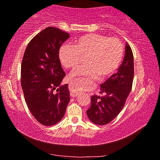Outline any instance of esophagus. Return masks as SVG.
<instances>
[{"label":"esophagus","mask_w":160,"mask_h":160,"mask_svg":"<svg viewBox=\"0 0 160 160\" xmlns=\"http://www.w3.org/2000/svg\"><path fill=\"white\" fill-rule=\"evenodd\" d=\"M80 93L78 92H71V93H70V95H71V97L72 98H75V97H77V96L79 95Z\"/></svg>","instance_id":"obj_1"}]
</instances>
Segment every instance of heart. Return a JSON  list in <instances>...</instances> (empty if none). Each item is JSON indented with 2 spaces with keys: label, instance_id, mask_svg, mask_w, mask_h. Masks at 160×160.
Masks as SVG:
<instances>
[{
  "label": "heart",
  "instance_id": "obj_1",
  "mask_svg": "<svg viewBox=\"0 0 160 160\" xmlns=\"http://www.w3.org/2000/svg\"><path fill=\"white\" fill-rule=\"evenodd\" d=\"M124 46L119 38L98 33L78 37L73 44H63L59 49V58L66 69H75L85 57L87 65L72 73L71 84L76 90L89 88L91 81L100 76H112L124 58Z\"/></svg>",
  "mask_w": 160,
  "mask_h": 160
}]
</instances>
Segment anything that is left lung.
I'll list each match as a JSON object with an SVG mask.
<instances>
[{"instance_id":"8db88e82","label":"left lung","mask_w":160,"mask_h":160,"mask_svg":"<svg viewBox=\"0 0 160 160\" xmlns=\"http://www.w3.org/2000/svg\"><path fill=\"white\" fill-rule=\"evenodd\" d=\"M133 77V54L131 47L127 44L125 55L119 71L100 85V93L104 96H92L91 106L87 114L94 124L105 125L117 117L132 89Z\"/></svg>"}]
</instances>
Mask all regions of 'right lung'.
I'll use <instances>...</instances> for the list:
<instances>
[{"label": "right lung", "mask_w": 160, "mask_h": 160, "mask_svg": "<svg viewBox=\"0 0 160 160\" xmlns=\"http://www.w3.org/2000/svg\"><path fill=\"white\" fill-rule=\"evenodd\" d=\"M68 38L59 28H45L30 40L22 61L21 86L26 103L35 119L45 126L60 122L70 101L68 84L60 86L65 73L59 58V49Z\"/></svg>", "instance_id": "obj_1"}]
</instances>
